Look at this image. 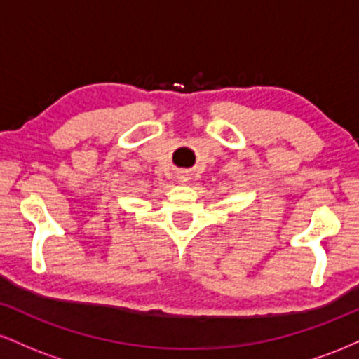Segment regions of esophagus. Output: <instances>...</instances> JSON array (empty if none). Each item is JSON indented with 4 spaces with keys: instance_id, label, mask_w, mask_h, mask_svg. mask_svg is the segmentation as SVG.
I'll list each match as a JSON object with an SVG mask.
<instances>
[{
    "instance_id": "34e87169",
    "label": "esophagus",
    "mask_w": 359,
    "mask_h": 359,
    "mask_svg": "<svg viewBox=\"0 0 359 359\" xmlns=\"http://www.w3.org/2000/svg\"><path fill=\"white\" fill-rule=\"evenodd\" d=\"M177 179H179V182H189V179H191V175H189V172H179V175H177Z\"/></svg>"
}]
</instances>
